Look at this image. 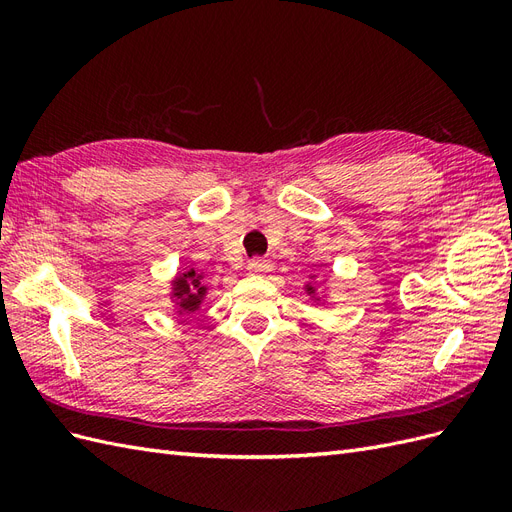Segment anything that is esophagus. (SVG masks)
Listing matches in <instances>:
<instances>
[{"label":"esophagus","mask_w":512,"mask_h":512,"mask_svg":"<svg viewBox=\"0 0 512 512\" xmlns=\"http://www.w3.org/2000/svg\"><path fill=\"white\" fill-rule=\"evenodd\" d=\"M271 269H273V265H271V260H267V258H254V260H250V265H247V273L256 275V277L271 273Z\"/></svg>","instance_id":"obj_1"}]
</instances>
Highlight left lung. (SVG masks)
I'll list each match as a JSON object with an SVG mask.
<instances>
[{
  "label": "left lung",
  "mask_w": 512,
  "mask_h": 512,
  "mask_svg": "<svg viewBox=\"0 0 512 512\" xmlns=\"http://www.w3.org/2000/svg\"><path fill=\"white\" fill-rule=\"evenodd\" d=\"M316 280H318V275H309V282L303 286L305 294L314 301V305L329 303V290L327 288H318ZM324 282H327V280H324Z\"/></svg>",
  "instance_id": "left-lung-1"
}]
</instances>
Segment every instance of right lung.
<instances>
[{"label":"right lung","mask_w":512,"mask_h":512,"mask_svg":"<svg viewBox=\"0 0 512 512\" xmlns=\"http://www.w3.org/2000/svg\"><path fill=\"white\" fill-rule=\"evenodd\" d=\"M209 294V286L205 284V273L196 269H181L173 280H170L168 299L173 303L179 316H192L203 307Z\"/></svg>","instance_id":"right-lung-1"}]
</instances>
